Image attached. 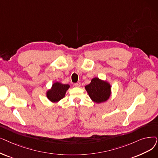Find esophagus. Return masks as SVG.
<instances>
[{
    "mask_svg": "<svg viewBox=\"0 0 158 158\" xmlns=\"http://www.w3.org/2000/svg\"><path fill=\"white\" fill-rule=\"evenodd\" d=\"M81 83L80 82H77V83H75L74 84V86H76V87H80L81 86Z\"/></svg>",
    "mask_w": 158,
    "mask_h": 158,
    "instance_id": "1",
    "label": "esophagus"
}]
</instances>
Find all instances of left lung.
<instances>
[{"mask_svg":"<svg viewBox=\"0 0 158 158\" xmlns=\"http://www.w3.org/2000/svg\"><path fill=\"white\" fill-rule=\"evenodd\" d=\"M85 88L92 100L98 103L106 101L110 95V85L98 77L94 78Z\"/></svg>","mask_w":158,"mask_h":158,"instance_id":"1","label":"left lung"}]
</instances>
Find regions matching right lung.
Here are the masks:
<instances>
[{"instance_id":"add662e5","label":"right lung","mask_w":158,"mask_h":158,"mask_svg":"<svg viewBox=\"0 0 158 158\" xmlns=\"http://www.w3.org/2000/svg\"><path fill=\"white\" fill-rule=\"evenodd\" d=\"M69 87L68 85H63L58 82L55 83L51 90L47 92V98L52 102L59 101L64 97L66 92Z\"/></svg>"}]
</instances>
